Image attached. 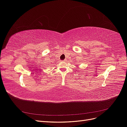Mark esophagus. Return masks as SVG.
I'll return each mask as SVG.
<instances>
[{
    "mask_svg": "<svg viewBox=\"0 0 127 127\" xmlns=\"http://www.w3.org/2000/svg\"><path fill=\"white\" fill-rule=\"evenodd\" d=\"M67 61V60L66 59H64V61Z\"/></svg>",
    "mask_w": 127,
    "mask_h": 127,
    "instance_id": "34e87169",
    "label": "esophagus"
}]
</instances>
